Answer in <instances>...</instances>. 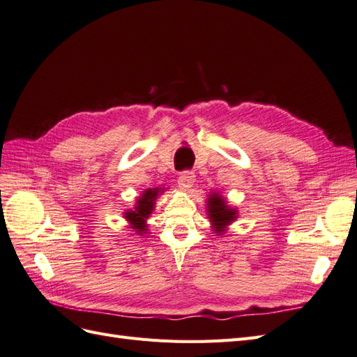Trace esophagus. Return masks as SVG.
<instances>
[{"label": "esophagus", "instance_id": "1", "mask_svg": "<svg viewBox=\"0 0 357 357\" xmlns=\"http://www.w3.org/2000/svg\"><path fill=\"white\" fill-rule=\"evenodd\" d=\"M193 183H195V174L192 171L181 172L178 177V188L181 190H189L193 186Z\"/></svg>", "mask_w": 357, "mask_h": 357}]
</instances>
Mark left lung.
<instances>
[{"mask_svg":"<svg viewBox=\"0 0 357 357\" xmlns=\"http://www.w3.org/2000/svg\"><path fill=\"white\" fill-rule=\"evenodd\" d=\"M207 215L211 223L210 228L215 235H223L228 231L229 225L238 219V210L226 201L219 192H210L207 198Z\"/></svg>","mask_w":357,"mask_h":357,"instance_id":"8db88e82","label":"left lung"}]
</instances>
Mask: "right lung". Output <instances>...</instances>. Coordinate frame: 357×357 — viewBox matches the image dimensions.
Wrapping results in <instances>:
<instances>
[{
	"label": "right lung",
	"mask_w": 357,
	"mask_h": 357,
	"mask_svg": "<svg viewBox=\"0 0 357 357\" xmlns=\"http://www.w3.org/2000/svg\"><path fill=\"white\" fill-rule=\"evenodd\" d=\"M167 190V188H149L144 189L142 195L135 201L134 208H128L123 213V219L129 223L128 228L132 229L137 235L149 234L147 219L155 211L156 199Z\"/></svg>",
	"instance_id": "1"
}]
</instances>
